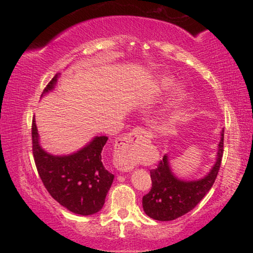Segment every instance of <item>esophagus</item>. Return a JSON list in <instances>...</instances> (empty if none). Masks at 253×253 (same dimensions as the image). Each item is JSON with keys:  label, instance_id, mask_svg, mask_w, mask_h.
<instances>
[{"label": "esophagus", "instance_id": "1", "mask_svg": "<svg viewBox=\"0 0 253 253\" xmlns=\"http://www.w3.org/2000/svg\"><path fill=\"white\" fill-rule=\"evenodd\" d=\"M149 143L147 132L143 128H135L124 135L115 145V164L122 172L134 168L140 151Z\"/></svg>", "mask_w": 253, "mask_h": 253}]
</instances>
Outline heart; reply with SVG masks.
<instances>
[{
	"label": "heart",
	"mask_w": 253,
	"mask_h": 253,
	"mask_svg": "<svg viewBox=\"0 0 253 253\" xmlns=\"http://www.w3.org/2000/svg\"><path fill=\"white\" fill-rule=\"evenodd\" d=\"M175 84V79L173 77L169 76H160L158 78L154 81L151 85L152 93H155V95H161V93H164L169 91L170 88ZM186 96V89L184 85H178L173 90L172 97H170V104H176L179 102L184 97Z\"/></svg>",
	"instance_id": "obj_1"
}]
</instances>
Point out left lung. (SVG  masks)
<instances>
[{"label": "left lung", "mask_w": 253, "mask_h": 253, "mask_svg": "<svg viewBox=\"0 0 253 253\" xmlns=\"http://www.w3.org/2000/svg\"><path fill=\"white\" fill-rule=\"evenodd\" d=\"M217 160L211 172L204 178L194 182L179 181L170 172L168 157L158 162L151 169L152 188L143 196V208L149 217L158 221H172L193 210L211 190L219 174L223 156L224 129L221 132Z\"/></svg>", "instance_id": "obj_1"}]
</instances>
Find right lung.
Returning a JSON list of instances; mask_svg holds the SVG:
<instances>
[{"instance_id": "add662e5", "label": "right lung", "mask_w": 253, "mask_h": 253, "mask_svg": "<svg viewBox=\"0 0 253 253\" xmlns=\"http://www.w3.org/2000/svg\"><path fill=\"white\" fill-rule=\"evenodd\" d=\"M57 78L55 75L51 79L42 95L52 90ZM31 129L34 163L49 194L62 207L80 215L99 211L114 181V174L105 169L101 157L108 137H96L72 155L52 156L40 147L34 118Z\"/></svg>"}]
</instances>
